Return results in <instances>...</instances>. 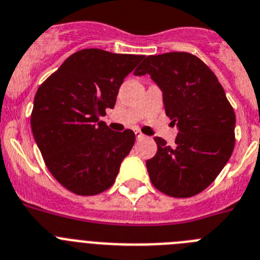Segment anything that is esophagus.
<instances>
[{
	"instance_id": "34e87169",
	"label": "esophagus",
	"mask_w": 260,
	"mask_h": 260,
	"mask_svg": "<svg viewBox=\"0 0 260 260\" xmlns=\"http://www.w3.org/2000/svg\"><path fill=\"white\" fill-rule=\"evenodd\" d=\"M135 135H136V139H137V140H141V139H144V137H145V136H144V135H143V133L140 132L139 129L135 131Z\"/></svg>"
}]
</instances>
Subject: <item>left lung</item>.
Returning <instances> with one entry per match:
<instances>
[{
	"label": "left lung",
	"instance_id": "8db88e82",
	"mask_svg": "<svg viewBox=\"0 0 260 260\" xmlns=\"http://www.w3.org/2000/svg\"><path fill=\"white\" fill-rule=\"evenodd\" d=\"M133 74H149L157 83L166 115L178 128L174 146L154 137L157 153L146 161L153 186L173 198L198 195L224 169L236 144V114L224 89L187 52L148 56Z\"/></svg>",
	"mask_w": 260,
	"mask_h": 260
}]
</instances>
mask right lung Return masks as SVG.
Masks as SVG:
<instances>
[{
	"mask_svg": "<svg viewBox=\"0 0 260 260\" xmlns=\"http://www.w3.org/2000/svg\"><path fill=\"white\" fill-rule=\"evenodd\" d=\"M140 55L82 49L42 83L31 114L34 139L47 168L73 193L98 195L114 184L135 144L131 129L115 132L99 117L114 108L124 78Z\"/></svg>",
	"mask_w": 260,
	"mask_h": 260,
	"instance_id": "add662e5",
	"label": "right lung"
}]
</instances>
